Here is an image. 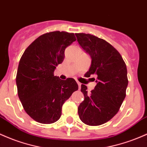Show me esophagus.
<instances>
[{"label":"esophagus","instance_id":"1","mask_svg":"<svg viewBox=\"0 0 147 147\" xmlns=\"http://www.w3.org/2000/svg\"><path fill=\"white\" fill-rule=\"evenodd\" d=\"M77 84H78V86H79V88H80V87H81V85H82V84L80 83V82H77Z\"/></svg>","mask_w":147,"mask_h":147}]
</instances>
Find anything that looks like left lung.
Here are the masks:
<instances>
[{
	"instance_id": "1",
	"label": "left lung",
	"mask_w": 147,
	"mask_h": 147,
	"mask_svg": "<svg viewBox=\"0 0 147 147\" xmlns=\"http://www.w3.org/2000/svg\"><path fill=\"white\" fill-rule=\"evenodd\" d=\"M78 43L91 56V65L86 75H97V84L91 93L82 84L84 100L78 107L83 123L100 125L117 114L126 95L127 67L120 53L112 45L95 35L76 33Z\"/></svg>"
}]
</instances>
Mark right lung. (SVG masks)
<instances>
[{"instance_id": "right-lung-1", "label": "right lung", "mask_w": 147, "mask_h": 147, "mask_svg": "<svg viewBox=\"0 0 147 147\" xmlns=\"http://www.w3.org/2000/svg\"><path fill=\"white\" fill-rule=\"evenodd\" d=\"M75 40L74 33L65 31L45 33L21 57L16 77L18 96L25 112L38 123L57 121L63 103L78 90L74 79L61 80L54 75L63 61L65 48Z\"/></svg>"}]
</instances>
